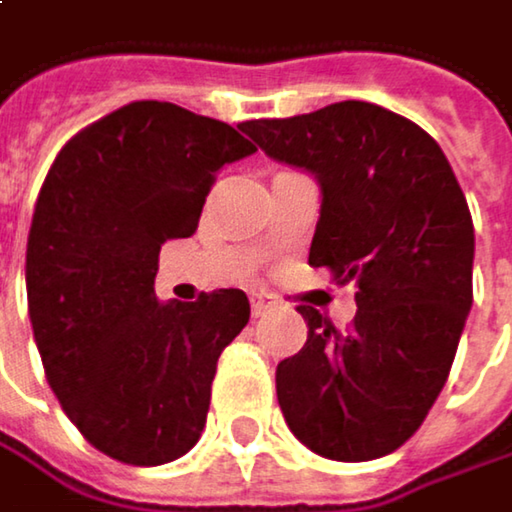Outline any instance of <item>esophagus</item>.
Returning <instances> with one entry per match:
<instances>
[{"label": "esophagus", "mask_w": 512, "mask_h": 512, "mask_svg": "<svg viewBox=\"0 0 512 512\" xmlns=\"http://www.w3.org/2000/svg\"><path fill=\"white\" fill-rule=\"evenodd\" d=\"M248 303H251V315H254V318H264V315L273 309V300H270L267 294H258V291H251V294H248Z\"/></svg>", "instance_id": "1"}]
</instances>
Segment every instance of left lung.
<instances>
[{"mask_svg":"<svg viewBox=\"0 0 512 512\" xmlns=\"http://www.w3.org/2000/svg\"><path fill=\"white\" fill-rule=\"evenodd\" d=\"M239 128L318 179L309 264L357 288L345 333L300 306L309 339L276 369L285 423L324 459L387 456L444 390L474 303V224L456 173L420 125L369 101Z\"/></svg>","mask_w":512,"mask_h":512,"instance_id":"obj_1","label":"left lung"}]
</instances>
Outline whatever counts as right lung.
Wrapping results in <instances>:
<instances>
[{"label": "right lung", "instance_id": "1", "mask_svg": "<svg viewBox=\"0 0 512 512\" xmlns=\"http://www.w3.org/2000/svg\"><path fill=\"white\" fill-rule=\"evenodd\" d=\"M251 152L227 122L134 101L71 137L41 185L26 242L35 345L62 411L110 459L173 462L206 426L248 297L161 303L152 285L161 245L197 230L215 170Z\"/></svg>", "mask_w": 512, "mask_h": 512}]
</instances>
